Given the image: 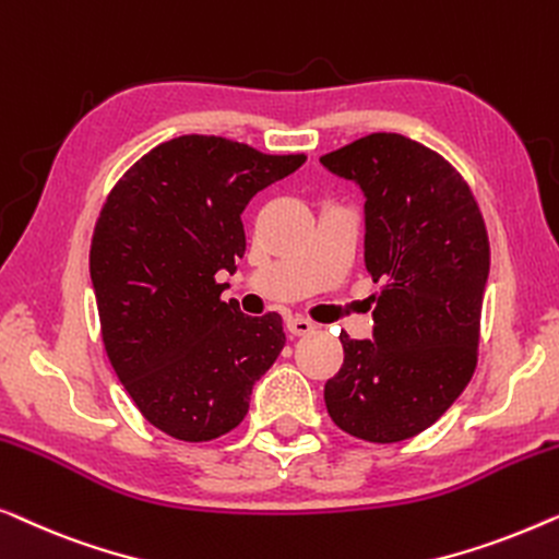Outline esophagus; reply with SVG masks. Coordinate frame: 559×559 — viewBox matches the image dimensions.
<instances>
[{
	"label": "esophagus",
	"mask_w": 559,
	"mask_h": 559,
	"mask_svg": "<svg viewBox=\"0 0 559 559\" xmlns=\"http://www.w3.org/2000/svg\"><path fill=\"white\" fill-rule=\"evenodd\" d=\"M286 326H288V332L294 334V336H306V334H311L313 329H317V324H313V321H309L306 317H288V321H286Z\"/></svg>",
	"instance_id": "obj_1"
}]
</instances>
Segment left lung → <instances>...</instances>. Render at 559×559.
<instances>
[{"label":"left lung","instance_id":"1","mask_svg":"<svg viewBox=\"0 0 559 559\" xmlns=\"http://www.w3.org/2000/svg\"><path fill=\"white\" fill-rule=\"evenodd\" d=\"M319 162L365 192V265L382 283L372 340L340 334L326 411L344 433L397 443L433 426L474 374L489 235L463 177L418 141L369 133Z\"/></svg>","mask_w":559,"mask_h":559}]
</instances>
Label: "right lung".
I'll use <instances>...</instances> for the list:
<instances>
[{"label":"right lung","instance_id":"1","mask_svg":"<svg viewBox=\"0 0 559 559\" xmlns=\"http://www.w3.org/2000/svg\"><path fill=\"white\" fill-rule=\"evenodd\" d=\"M304 162L190 133L141 156L106 198L91 240L100 336L162 433L190 443L230 433L281 355L278 313L246 317L219 298L227 283L215 276L246 253V204Z\"/></svg>","mask_w":559,"mask_h":559}]
</instances>
